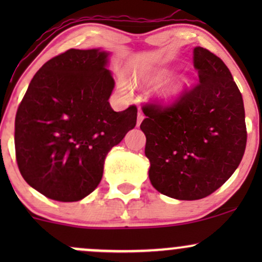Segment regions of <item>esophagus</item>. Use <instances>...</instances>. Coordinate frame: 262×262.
Instances as JSON below:
<instances>
[{
    "label": "esophagus",
    "instance_id": "1",
    "mask_svg": "<svg viewBox=\"0 0 262 262\" xmlns=\"http://www.w3.org/2000/svg\"><path fill=\"white\" fill-rule=\"evenodd\" d=\"M143 119H144V114L139 112V113H138V117H137V127H139L140 123L143 122Z\"/></svg>",
    "mask_w": 262,
    "mask_h": 262
}]
</instances>
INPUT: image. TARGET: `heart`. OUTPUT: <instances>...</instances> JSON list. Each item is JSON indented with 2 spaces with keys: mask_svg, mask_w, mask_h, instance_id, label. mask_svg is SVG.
Segmentation results:
<instances>
[{
  "mask_svg": "<svg viewBox=\"0 0 262 262\" xmlns=\"http://www.w3.org/2000/svg\"><path fill=\"white\" fill-rule=\"evenodd\" d=\"M171 75H172V71L164 70V71H161L160 74L156 75L154 79H152V81H154V82H162V81L169 79ZM188 83H189V80L187 79V77H182V79L173 81V82L170 83L169 86L165 87L164 91H162V97L166 98V100H172V98H176L177 96L181 95L183 90L188 86ZM121 87L123 90H125L127 89V83L121 82Z\"/></svg>",
  "mask_w": 262,
  "mask_h": 262,
  "instance_id": "heart-1",
  "label": "heart"
}]
</instances>
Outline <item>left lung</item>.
<instances>
[{
  "label": "left lung",
  "instance_id": "left-lung-1",
  "mask_svg": "<svg viewBox=\"0 0 262 262\" xmlns=\"http://www.w3.org/2000/svg\"><path fill=\"white\" fill-rule=\"evenodd\" d=\"M200 82L172 106L143 107L149 179L165 196H209L239 166L246 146L242 93L227 65L202 47L193 49Z\"/></svg>",
  "mask_w": 262,
  "mask_h": 262
}]
</instances>
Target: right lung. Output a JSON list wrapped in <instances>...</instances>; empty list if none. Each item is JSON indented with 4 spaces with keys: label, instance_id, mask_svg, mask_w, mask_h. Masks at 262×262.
Here are the masks:
<instances>
[{
    "label": "right lung",
    "instance_id": "add662e5",
    "mask_svg": "<svg viewBox=\"0 0 262 262\" xmlns=\"http://www.w3.org/2000/svg\"><path fill=\"white\" fill-rule=\"evenodd\" d=\"M110 52L70 49L34 75L14 122L16 159L31 187L60 202L89 196L104 159L137 124V107L114 112Z\"/></svg>",
    "mask_w": 262,
    "mask_h": 262
}]
</instances>
